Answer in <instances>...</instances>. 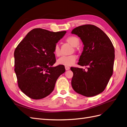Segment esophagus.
I'll return each instance as SVG.
<instances>
[{"label": "esophagus", "mask_w": 127, "mask_h": 127, "mask_svg": "<svg viewBox=\"0 0 127 127\" xmlns=\"http://www.w3.org/2000/svg\"><path fill=\"white\" fill-rule=\"evenodd\" d=\"M64 67H65V69H66V70H69V69H70V67L67 66H65Z\"/></svg>", "instance_id": "esophagus-1"}]
</instances>
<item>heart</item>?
<instances>
[{"instance_id":"1","label":"heart","mask_w":127,"mask_h":127,"mask_svg":"<svg viewBox=\"0 0 127 127\" xmlns=\"http://www.w3.org/2000/svg\"><path fill=\"white\" fill-rule=\"evenodd\" d=\"M66 41L74 47H77L79 43L78 38L75 36L68 37L66 39ZM74 50H75V48H74ZM53 53L57 57H59L61 55L60 47L58 44H56L55 45L54 48H53ZM76 59L77 57L74 55L68 56H63L58 59L57 63L59 64H62L64 66H71L75 63Z\"/></svg>"}]
</instances>
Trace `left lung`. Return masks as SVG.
I'll return each mask as SVG.
<instances>
[{"instance_id":"left-lung-1","label":"left lung","mask_w":127,"mask_h":127,"mask_svg":"<svg viewBox=\"0 0 127 127\" xmlns=\"http://www.w3.org/2000/svg\"><path fill=\"white\" fill-rule=\"evenodd\" d=\"M84 45L78 64L86 69L71 67V86L77 93L87 97L99 94L105 90L112 75L114 48L109 37L98 27L85 24L71 31Z\"/></svg>"}]
</instances>
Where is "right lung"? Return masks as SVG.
Returning a JSON list of instances; mask_svg holds the SVG:
<instances>
[{"label":"right lung","instance_id":"1","mask_svg":"<svg viewBox=\"0 0 127 127\" xmlns=\"http://www.w3.org/2000/svg\"><path fill=\"white\" fill-rule=\"evenodd\" d=\"M66 33L34 29L15 49L14 70L18 86L30 98L47 96L54 90L59 76L64 72V65L52 66L56 61L53 48Z\"/></svg>","mask_w":127,"mask_h":127}]
</instances>
